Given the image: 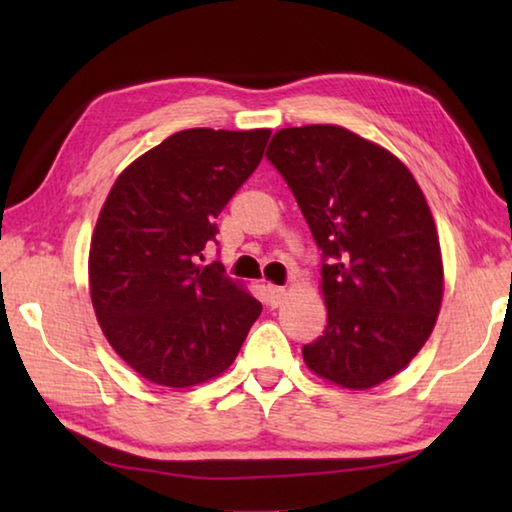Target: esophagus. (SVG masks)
<instances>
[{
    "mask_svg": "<svg viewBox=\"0 0 512 512\" xmlns=\"http://www.w3.org/2000/svg\"><path fill=\"white\" fill-rule=\"evenodd\" d=\"M266 291H268V302H271V307H280L284 298H287V289H284V287H275V284H268Z\"/></svg>",
    "mask_w": 512,
    "mask_h": 512,
    "instance_id": "1",
    "label": "esophagus"
}]
</instances>
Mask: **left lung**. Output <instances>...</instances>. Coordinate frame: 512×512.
Masks as SVG:
<instances>
[{
	"label": "left lung",
	"mask_w": 512,
	"mask_h": 512,
	"mask_svg": "<svg viewBox=\"0 0 512 512\" xmlns=\"http://www.w3.org/2000/svg\"><path fill=\"white\" fill-rule=\"evenodd\" d=\"M266 158L327 259V325L302 359L320 379L368 391L409 366L436 327L445 273L427 198L400 158L343 126L282 128Z\"/></svg>",
	"instance_id": "8db88e82"
}]
</instances>
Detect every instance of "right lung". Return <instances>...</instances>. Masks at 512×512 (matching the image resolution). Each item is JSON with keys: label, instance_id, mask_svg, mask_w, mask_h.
<instances>
[{"label": "right lung", "instance_id": "obj_1", "mask_svg": "<svg viewBox=\"0 0 512 512\" xmlns=\"http://www.w3.org/2000/svg\"><path fill=\"white\" fill-rule=\"evenodd\" d=\"M271 128H187L119 173L88 257L94 314L121 359L189 388L232 366L262 302L221 264H198L214 219L262 162Z\"/></svg>", "mask_w": 512, "mask_h": 512}]
</instances>
